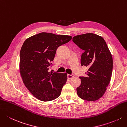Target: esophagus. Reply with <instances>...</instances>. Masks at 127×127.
Wrapping results in <instances>:
<instances>
[{"instance_id": "esophagus-1", "label": "esophagus", "mask_w": 127, "mask_h": 127, "mask_svg": "<svg viewBox=\"0 0 127 127\" xmlns=\"http://www.w3.org/2000/svg\"><path fill=\"white\" fill-rule=\"evenodd\" d=\"M74 76V74H68L67 75V77H68V79H71L72 78H73V77Z\"/></svg>"}]
</instances>
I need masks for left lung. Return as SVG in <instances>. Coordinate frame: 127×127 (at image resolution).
<instances>
[{"label":"left lung","mask_w":127,"mask_h":127,"mask_svg":"<svg viewBox=\"0 0 127 127\" xmlns=\"http://www.w3.org/2000/svg\"><path fill=\"white\" fill-rule=\"evenodd\" d=\"M73 42L84 52L81 56V66L89 67L86 77L80 76L81 85L76 88L79 97L84 100H97L103 95L110 83L113 59L105 41L94 33L74 36Z\"/></svg>","instance_id":"1"}]
</instances>
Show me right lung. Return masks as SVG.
<instances>
[{
  "label": "right lung",
  "mask_w": 127,
  "mask_h": 127,
  "mask_svg": "<svg viewBox=\"0 0 127 127\" xmlns=\"http://www.w3.org/2000/svg\"><path fill=\"white\" fill-rule=\"evenodd\" d=\"M72 37L42 32L26 39L20 53V71L25 85L35 97L49 101L60 96L67 74L49 72L57 48Z\"/></svg>",
  "instance_id": "obj_1"
}]
</instances>
